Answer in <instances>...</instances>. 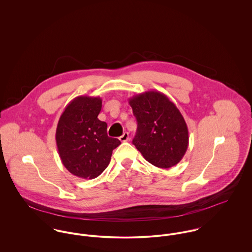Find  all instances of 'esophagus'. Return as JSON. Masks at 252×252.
I'll return each instance as SVG.
<instances>
[{"instance_id":"34e87169","label":"esophagus","mask_w":252,"mask_h":252,"mask_svg":"<svg viewBox=\"0 0 252 252\" xmlns=\"http://www.w3.org/2000/svg\"><path fill=\"white\" fill-rule=\"evenodd\" d=\"M119 140H120L122 143H125V142L129 141V134H128L127 132L123 133V135H122V136L119 138Z\"/></svg>"}]
</instances>
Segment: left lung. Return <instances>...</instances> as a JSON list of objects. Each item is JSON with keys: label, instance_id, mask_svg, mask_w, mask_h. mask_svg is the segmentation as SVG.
Returning a JSON list of instances; mask_svg holds the SVG:
<instances>
[{"label": "left lung", "instance_id": "left-lung-1", "mask_svg": "<svg viewBox=\"0 0 252 252\" xmlns=\"http://www.w3.org/2000/svg\"><path fill=\"white\" fill-rule=\"evenodd\" d=\"M138 122L133 144L155 167L169 169L184 156L188 128L179 108L159 91H146L129 99Z\"/></svg>", "mask_w": 252, "mask_h": 252}]
</instances>
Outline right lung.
<instances>
[{"mask_svg":"<svg viewBox=\"0 0 252 252\" xmlns=\"http://www.w3.org/2000/svg\"><path fill=\"white\" fill-rule=\"evenodd\" d=\"M100 97L78 96L61 114L56 129V144L65 168L75 177L93 180L108 167L112 150L121 144L109 138L108 125L98 119Z\"/></svg>","mask_w":252,"mask_h":252,"instance_id":"obj_1","label":"right lung"}]
</instances>
